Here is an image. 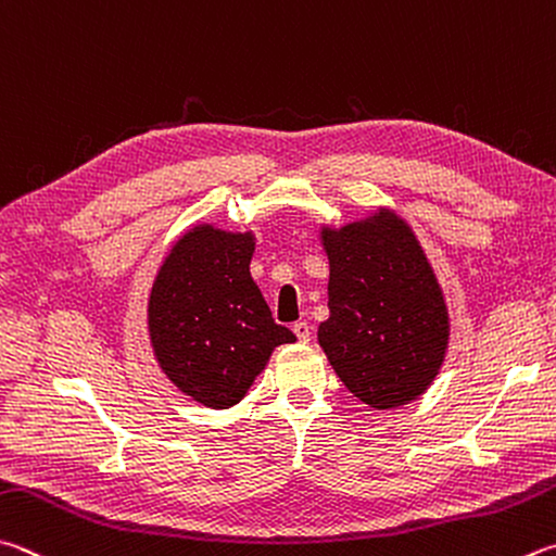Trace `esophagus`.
Wrapping results in <instances>:
<instances>
[{
	"label": "esophagus",
	"mask_w": 556,
	"mask_h": 556,
	"mask_svg": "<svg viewBox=\"0 0 556 556\" xmlns=\"http://www.w3.org/2000/svg\"><path fill=\"white\" fill-rule=\"evenodd\" d=\"M291 330H294V336L299 338V342H308V338H311V326H308L306 320H296L294 328H291Z\"/></svg>",
	"instance_id": "esophagus-1"
}]
</instances>
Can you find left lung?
I'll list each match as a JSON object with an SVG mask.
<instances>
[{
    "label": "left lung",
    "mask_w": 556,
    "mask_h": 556,
    "mask_svg": "<svg viewBox=\"0 0 556 556\" xmlns=\"http://www.w3.org/2000/svg\"><path fill=\"white\" fill-rule=\"evenodd\" d=\"M330 260L328 308L318 342L350 393L371 408L418 399L445 359V299L416 236L379 211L323 230Z\"/></svg>",
    "instance_id": "obj_1"
}]
</instances>
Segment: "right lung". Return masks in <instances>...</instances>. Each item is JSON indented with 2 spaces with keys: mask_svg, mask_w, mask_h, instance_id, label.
<instances>
[{
  "mask_svg": "<svg viewBox=\"0 0 556 556\" xmlns=\"http://www.w3.org/2000/svg\"><path fill=\"white\" fill-rule=\"evenodd\" d=\"M250 233L199 226L160 267L148 301L155 357L175 387L208 408H230L294 332L271 318L250 277Z\"/></svg>",
  "mask_w": 556,
  "mask_h": 556,
  "instance_id": "obj_1",
  "label": "right lung"
}]
</instances>
